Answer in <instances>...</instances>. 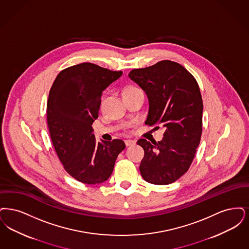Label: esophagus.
<instances>
[{
	"mask_svg": "<svg viewBox=\"0 0 249 249\" xmlns=\"http://www.w3.org/2000/svg\"><path fill=\"white\" fill-rule=\"evenodd\" d=\"M124 143L126 146H130V145H134L136 143V141H133V140H126V141H124Z\"/></svg>",
	"mask_w": 249,
	"mask_h": 249,
	"instance_id": "34e87169",
	"label": "esophagus"
}]
</instances>
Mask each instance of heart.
<instances>
[{"label": "heart", "instance_id": "1", "mask_svg": "<svg viewBox=\"0 0 249 249\" xmlns=\"http://www.w3.org/2000/svg\"><path fill=\"white\" fill-rule=\"evenodd\" d=\"M140 91H141V90L138 87H130L125 88L124 90L123 94H132V93H136V92H140Z\"/></svg>", "mask_w": 249, "mask_h": 249}]
</instances>
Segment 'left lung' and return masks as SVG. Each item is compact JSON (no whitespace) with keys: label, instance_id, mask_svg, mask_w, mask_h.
Returning <instances> with one entry per match:
<instances>
[{"label":"left lung","instance_id":"1","mask_svg":"<svg viewBox=\"0 0 249 249\" xmlns=\"http://www.w3.org/2000/svg\"><path fill=\"white\" fill-rule=\"evenodd\" d=\"M128 76L149 99L145 124L165 129L161 141L137 142L144 150L141 176L155 185L173 183L188 171L201 140L203 100L199 86L183 66L170 60L133 70Z\"/></svg>","mask_w":249,"mask_h":249}]
</instances>
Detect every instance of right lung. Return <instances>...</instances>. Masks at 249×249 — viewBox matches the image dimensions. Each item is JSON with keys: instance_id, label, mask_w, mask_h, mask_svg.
Masks as SVG:
<instances>
[{"instance_id": "1", "label": "right lung", "mask_w": 249, "mask_h": 249, "mask_svg": "<svg viewBox=\"0 0 249 249\" xmlns=\"http://www.w3.org/2000/svg\"><path fill=\"white\" fill-rule=\"evenodd\" d=\"M122 74L81 63L61 71L50 89L47 124L51 141L66 171L80 182L106 181L125 148L122 140L97 142L92 134L102 92Z\"/></svg>"}]
</instances>
